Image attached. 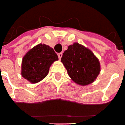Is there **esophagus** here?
<instances>
[{"label":"esophagus","mask_w":125,"mask_h":125,"mask_svg":"<svg viewBox=\"0 0 125 125\" xmlns=\"http://www.w3.org/2000/svg\"><path fill=\"white\" fill-rule=\"evenodd\" d=\"M62 53H58V58L61 60V57H62Z\"/></svg>","instance_id":"1"}]
</instances>
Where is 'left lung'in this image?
<instances>
[{"label":"left lung","instance_id":"1","mask_svg":"<svg viewBox=\"0 0 125 125\" xmlns=\"http://www.w3.org/2000/svg\"><path fill=\"white\" fill-rule=\"evenodd\" d=\"M68 75L75 83L87 85L95 81L100 72V63L92 50L75 42L68 46L61 58Z\"/></svg>","mask_w":125,"mask_h":125}]
</instances>
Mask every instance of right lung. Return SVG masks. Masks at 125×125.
I'll use <instances>...</instances> for the list:
<instances>
[{
  "instance_id": "right-lung-1",
  "label": "right lung",
  "mask_w": 125,
  "mask_h": 125,
  "mask_svg": "<svg viewBox=\"0 0 125 125\" xmlns=\"http://www.w3.org/2000/svg\"><path fill=\"white\" fill-rule=\"evenodd\" d=\"M58 60L52 48L39 44L30 49L22 59V77L31 83H37L48 74L50 66Z\"/></svg>"
}]
</instances>
